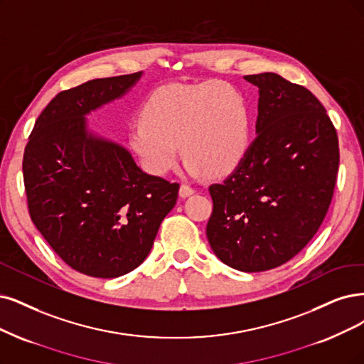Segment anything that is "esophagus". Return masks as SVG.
Here are the masks:
<instances>
[{"mask_svg": "<svg viewBox=\"0 0 364 364\" xmlns=\"http://www.w3.org/2000/svg\"><path fill=\"white\" fill-rule=\"evenodd\" d=\"M193 193H195L193 187L187 186V184H181V186H180V196H181V198H187V196H191V195H193Z\"/></svg>", "mask_w": 364, "mask_h": 364, "instance_id": "1", "label": "esophagus"}]
</instances>
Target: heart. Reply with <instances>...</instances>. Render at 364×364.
<instances>
[{"mask_svg": "<svg viewBox=\"0 0 364 364\" xmlns=\"http://www.w3.org/2000/svg\"><path fill=\"white\" fill-rule=\"evenodd\" d=\"M250 142L247 102L237 87L210 79L166 84L148 94L127 144L145 172L165 177L178 160L192 175L223 177L245 159Z\"/></svg>", "mask_w": 364, "mask_h": 364, "instance_id": "b5f03b06", "label": "heart"}]
</instances>
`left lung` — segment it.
Masks as SVG:
<instances>
[{
  "label": "left lung",
  "mask_w": 364,
  "mask_h": 364,
  "mask_svg": "<svg viewBox=\"0 0 364 364\" xmlns=\"http://www.w3.org/2000/svg\"><path fill=\"white\" fill-rule=\"evenodd\" d=\"M259 91L257 139L222 184H211L208 243L235 270H272L318 232L338 178L339 141L326 107L276 73L245 76Z\"/></svg>",
  "instance_id": "obj_1"
}]
</instances>
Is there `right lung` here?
I'll use <instances>...</instances> for the list:
<instances>
[{
	"instance_id": "1",
	"label": "right lung",
	"mask_w": 364,
	"mask_h": 364,
	"mask_svg": "<svg viewBox=\"0 0 364 364\" xmlns=\"http://www.w3.org/2000/svg\"><path fill=\"white\" fill-rule=\"evenodd\" d=\"M139 77L92 79L58 92L25 146L33 223L67 265L92 277H118L141 265L178 198V183L145 173L124 148L85 129L90 111L123 96Z\"/></svg>"
}]
</instances>
